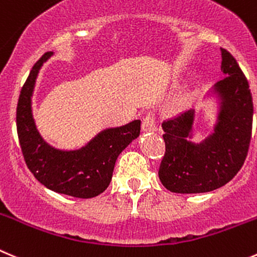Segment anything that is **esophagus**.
<instances>
[{"mask_svg": "<svg viewBox=\"0 0 257 257\" xmlns=\"http://www.w3.org/2000/svg\"><path fill=\"white\" fill-rule=\"evenodd\" d=\"M155 116H154L153 113H148L145 117H144L143 119V124H141V127H143V131H145V133H151V131H155L156 126H155Z\"/></svg>", "mask_w": 257, "mask_h": 257, "instance_id": "1", "label": "esophagus"}]
</instances>
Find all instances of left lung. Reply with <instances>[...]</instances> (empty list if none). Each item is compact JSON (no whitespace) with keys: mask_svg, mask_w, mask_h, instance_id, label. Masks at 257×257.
Masks as SVG:
<instances>
[{"mask_svg":"<svg viewBox=\"0 0 257 257\" xmlns=\"http://www.w3.org/2000/svg\"><path fill=\"white\" fill-rule=\"evenodd\" d=\"M222 72L216 85L222 97L213 135L199 145L189 143L193 111L163 122L165 154L159 179L173 193H206L228 183L242 168L250 148L253 103L248 82L226 49L221 48Z\"/></svg>","mask_w":257,"mask_h":257,"instance_id":"left-lung-1","label":"left lung"}]
</instances>
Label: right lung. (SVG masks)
Returning a JSON list of instances; mask_svg holds the SVG:
<instances>
[{
    "instance_id": "right-lung-1",
    "label": "right lung",
    "mask_w": 257,
    "mask_h": 257,
    "mask_svg": "<svg viewBox=\"0 0 257 257\" xmlns=\"http://www.w3.org/2000/svg\"><path fill=\"white\" fill-rule=\"evenodd\" d=\"M46 51L35 63L21 88L16 108V126L21 151L29 170L43 185L75 198H93L107 189L114 164L121 151L140 135L141 121L99 134L85 148L60 151L41 139L31 114V94L43 63L51 55Z\"/></svg>"
}]
</instances>
